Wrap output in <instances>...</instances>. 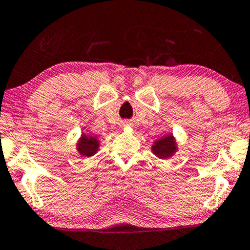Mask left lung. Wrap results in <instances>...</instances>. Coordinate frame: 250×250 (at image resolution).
Segmentation results:
<instances>
[{
  "instance_id": "1",
  "label": "left lung",
  "mask_w": 250,
  "mask_h": 250,
  "mask_svg": "<svg viewBox=\"0 0 250 250\" xmlns=\"http://www.w3.org/2000/svg\"><path fill=\"white\" fill-rule=\"evenodd\" d=\"M152 150L159 158H167L172 156V154L174 153V151L176 150L172 136L167 135L166 137L163 138V140L157 141L156 144L152 146Z\"/></svg>"
}]
</instances>
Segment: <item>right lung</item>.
<instances>
[{"instance_id": "1", "label": "right lung", "mask_w": 250, "mask_h": 250, "mask_svg": "<svg viewBox=\"0 0 250 250\" xmlns=\"http://www.w3.org/2000/svg\"><path fill=\"white\" fill-rule=\"evenodd\" d=\"M98 142L97 138L94 137H86V136H83L82 137V141L80 145H78V151L83 154V156L86 157H91L96 153L97 148H98Z\"/></svg>"}]
</instances>
